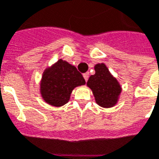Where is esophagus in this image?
<instances>
[{
  "instance_id": "34e87169",
  "label": "esophagus",
  "mask_w": 159,
  "mask_h": 159,
  "mask_svg": "<svg viewBox=\"0 0 159 159\" xmlns=\"http://www.w3.org/2000/svg\"><path fill=\"white\" fill-rule=\"evenodd\" d=\"M89 72H86V73L83 74V77H84V79H85L86 82H87L88 79H89Z\"/></svg>"
}]
</instances>
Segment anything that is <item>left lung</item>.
<instances>
[{"mask_svg":"<svg viewBox=\"0 0 159 159\" xmlns=\"http://www.w3.org/2000/svg\"><path fill=\"white\" fill-rule=\"evenodd\" d=\"M95 74L89 76L88 87L90 88L99 106L112 107L118 102L121 93V86L117 79L112 76L105 64L95 65Z\"/></svg>","mask_w":159,"mask_h":159,"instance_id":"left-lung-1","label":"left lung"}]
</instances>
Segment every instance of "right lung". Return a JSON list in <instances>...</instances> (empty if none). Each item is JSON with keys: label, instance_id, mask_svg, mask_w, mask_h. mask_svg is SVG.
<instances>
[{"label": "right lung", "instance_id": "1", "mask_svg": "<svg viewBox=\"0 0 159 159\" xmlns=\"http://www.w3.org/2000/svg\"><path fill=\"white\" fill-rule=\"evenodd\" d=\"M85 80L74 65L59 59L45 69L40 82V94L45 102L54 107L64 106L72 90L84 85Z\"/></svg>", "mask_w": 159, "mask_h": 159}]
</instances>
